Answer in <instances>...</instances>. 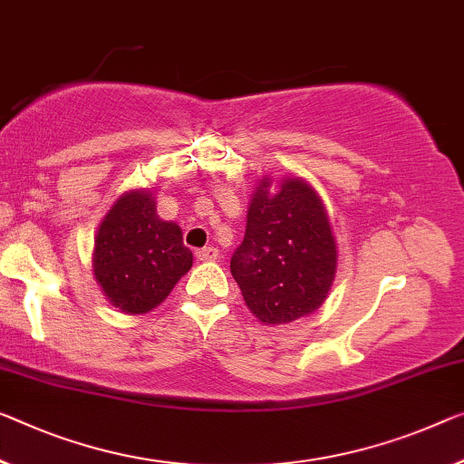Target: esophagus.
<instances>
[{
    "mask_svg": "<svg viewBox=\"0 0 464 464\" xmlns=\"http://www.w3.org/2000/svg\"><path fill=\"white\" fill-rule=\"evenodd\" d=\"M219 256V251L216 246H205L201 251H197V259L201 261H216Z\"/></svg>",
    "mask_w": 464,
    "mask_h": 464,
    "instance_id": "34e87169",
    "label": "esophagus"
}]
</instances>
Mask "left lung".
Segmentation results:
<instances>
[{
	"label": "left lung",
	"mask_w": 464,
	"mask_h": 464,
	"mask_svg": "<svg viewBox=\"0 0 464 464\" xmlns=\"http://www.w3.org/2000/svg\"><path fill=\"white\" fill-rule=\"evenodd\" d=\"M336 269V238L317 190L298 176H263L248 203L245 240L230 259L248 311L266 325L311 315Z\"/></svg>",
	"instance_id": "8db88e82"
}]
</instances>
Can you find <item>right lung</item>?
I'll return each mask as SVG.
<instances>
[{
	"mask_svg": "<svg viewBox=\"0 0 464 464\" xmlns=\"http://www.w3.org/2000/svg\"><path fill=\"white\" fill-rule=\"evenodd\" d=\"M190 267L180 226L158 216L153 190H126L99 224L92 274L105 298L128 315L153 311Z\"/></svg>",
	"mask_w": 464,
	"mask_h": 464,
	"instance_id": "right-lung-1",
	"label": "right lung"
}]
</instances>
